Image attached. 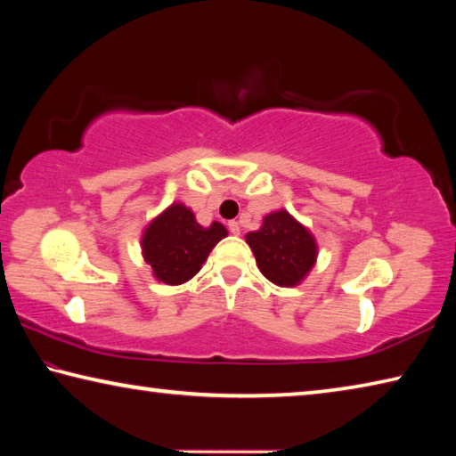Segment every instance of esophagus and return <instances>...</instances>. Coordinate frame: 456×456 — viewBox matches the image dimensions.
<instances>
[{"mask_svg":"<svg viewBox=\"0 0 456 456\" xmlns=\"http://www.w3.org/2000/svg\"><path fill=\"white\" fill-rule=\"evenodd\" d=\"M229 231H231V233H233V235H239V233H241V225H239V223L237 221H229Z\"/></svg>","mask_w":456,"mask_h":456,"instance_id":"34e87169","label":"esophagus"}]
</instances>
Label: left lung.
<instances>
[{
    "instance_id": "left-lung-1",
    "label": "left lung",
    "mask_w": 456,
    "mask_h": 456,
    "mask_svg": "<svg viewBox=\"0 0 456 456\" xmlns=\"http://www.w3.org/2000/svg\"><path fill=\"white\" fill-rule=\"evenodd\" d=\"M259 272L280 288H296L318 261V241L312 231L285 209L264 217V225L245 235Z\"/></svg>"
}]
</instances>
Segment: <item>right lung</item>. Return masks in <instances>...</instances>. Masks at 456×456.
Segmentation results:
<instances>
[{
  "instance_id": "right-lung-1",
  "label": "right lung",
  "mask_w": 456,
  "mask_h": 456,
  "mask_svg": "<svg viewBox=\"0 0 456 456\" xmlns=\"http://www.w3.org/2000/svg\"><path fill=\"white\" fill-rule=\"evenodd\" d=\"M223 237L227 229L219 221L199 225L195 213L176 200L144 227L141 249L154 280L181 285L199 273Z\"/></svg>"
}]
</instances>
